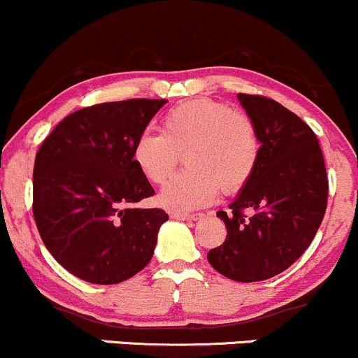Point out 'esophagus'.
I'll use <instances>...</instances> for the list:
<instances>
[{
	"label": "esophagus",
	"instance_id": "obj_1",
	"mask_svg": "<svg viewBox=\"0 0 358 358\" xmlns=\"http://www.w3.org/2000/svg\"><path fill=\"white\" fill-rule=\"evenodd\" d=\"M171 216L174 217V220H179V221H197L203 217V214L201 213H196V214H187V213H171Z\"/></svg>",
	"mask_w": 358,
	"mask_h": 358
}]
</instances>
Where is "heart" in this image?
I'll use <instances>...</instances> for the list:
<instances>
[{"label": "heart", "instance_id": "obj_1", "mask_svg": "<svg viewBox=\"0 0 358 358\" xmlns=\"http://www.w3.org/2000/svg\"><path fill=\"white\" fill-rule=\"evenodd\" d=\"M179 154L187 171L162 189L159 203L187 213L213 203L220 187L226 194L245 187L258 167L262 142L246 113L196 99L171 108L162 117L161 134L142 132L132 147L134 164L152 184L169 180Z\"/></svg>", "mask_w": 358, "mask_h": 358}]
</instances>
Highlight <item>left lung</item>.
Here are the masks:
<instances>
[{"label":"left lung","instance_id":"obj_1","mask_svg":"<svg viewBox=\"0 0 358 358\" xmlns=\"http://www.w3.org/2000/svg\"><path fill=\"white\" fill-rule=\"evenodd\" d=\"M238 100L258 129L262 154L229 214L217 211L228 234L208 262L226 278L253 283L305 253L325 216L329 179L318 138L300 117L262 95L238 94Z\"/></svg>","mask_w":358,"mask_h":358}]
</instances>
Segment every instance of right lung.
Instances as JSON below:
<instances>
[{
    "label": "right lung",
    "mask_w": 358,
    "mask_h": 358,
    "mask_svg": "<svg viewBox=\"0 0 358 358\" xmlns=\"http://www.w3.org/2000/svg\"><path fill=\"white\" fill-rule=\"evenodd\" d=\"M167 100L132 99L66 115L45 138L33 169V216L46 250L95 285L132 278L149 264L162 209L134 204L154 189L132 147Z\"/></svg>",
    "instance_id": "1"
}]
</instances>
